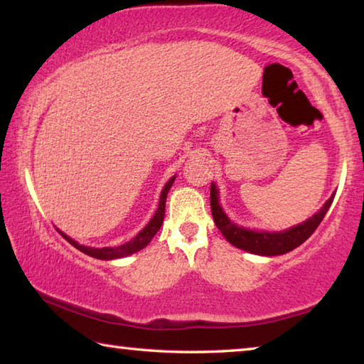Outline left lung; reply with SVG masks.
Here are the masks:
<instances>
[{"label":"left lung","mask_w":364,"mask_h":364,"mask_svg":"<svg viewBox=\"0 0 364 364\" xmlns=\"http://www.w3.org/2000/svg\"><path fill=\"white\" fill-rule=\"evenodd\" d=\"M332 200H334V194L329 197V200L323 205L321 210H319L316 215H313L310 220H306L304 223H300L294 228H289L286 231H278V232L252 231V230H245V228L234 225L232 221L226 217L223 208L220 207L217 186L212 183V188H210V207H212L213 221L218 230L221 231V234L226 237V241L232 244L234 247L247 250L250 254L268 255V257L287 254V252L299 247L300 244H304L306 239L315 232L319 223L323 221L324 215L329 210Z\"/></svg>","instance_id":"left-lung-1"}]
</instances>
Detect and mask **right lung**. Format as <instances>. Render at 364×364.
I'll use <instances>...</instances> for the list:
<instances>
[{
	"label": "right lung",
	"mask_w": 364,
	"mask_h": 364,
	"mask_svg": "<svg viewBox=\"0 0 364 364\" xmlns=\"http://www.w3.org/2000/svg\"><path fill=\"white\" fill-rule=\"evenodd\" d=\"M175 178H170V181L165 184V188L162 189V194H160V200H159V208L157 212L154 213L152 220L149 223L146 225L144 230H141L136 236H134L132 241H128L122 245H117V247H102V249H95V247H86V245H80L78 242L73 241L70 239L67 234H64L63 231H59L63 234L64 239H67L73 247H77L80 252H83V254L90 255V257H95V258H100V260H114V258H122V257H127V255H132L134 252H138L141 249H144L147 244L151 242V239L156 236L157 231L160 230V226L164 223V217H165V200H167V194L171 188V184H173Z\"/></svg>",
	"instance_id": "obj_1"
}]
</instances>
